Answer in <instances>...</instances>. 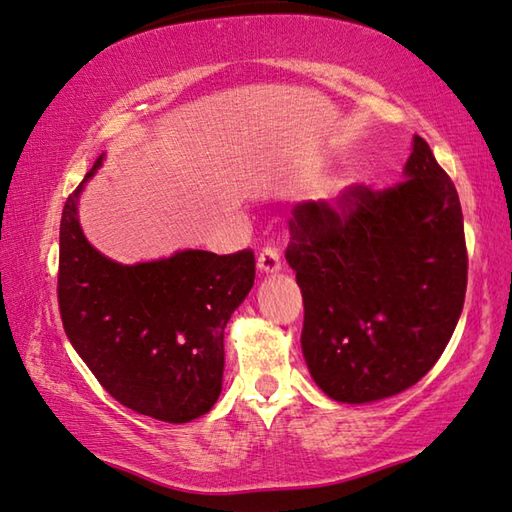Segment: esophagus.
Instances as JSON below:
<instances>
[{"mask_svg": "<svg viewBox=\"0 0 512 512\" xmlns=\"http://www.w3.org/2000/svg\"><path fill=\"white\" fill-rule=\"evenodd\" d=\"M257 268H259V273H264V275L277 273V270L282 268V257H279V253L273 246H266L262 253L257 255Z\"/></svg>", "mask_w": 512, "mask_h": 512, "instance_id": "1", "label": "esophagus"}]
</instances>
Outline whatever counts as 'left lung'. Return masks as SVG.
<instances>
[{
  "instance_id": "1",
  "label": "left lung",
  "mask_w": 512,
  "mask_h": 512,
  "mask_svg": "<svg viewBox=\"0 0 512 512\" xmlns=\"http://www.w3.org/2000/svg\"><path fill=\"white\" fill-rule=\"evenodd\" d=\"M404 177L384 190L355 184L335 204L302 202L288 222L286 262L304 297L302 350L335 402H375L417 384L462 315V206L419 135Z\"/></svg>"
}]
</instances>
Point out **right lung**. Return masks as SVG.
I'll use <instances>...</instances> for the list:
<instances>
[{
    "label": "right lung",
    "instance_id": "right-lung-1",
    "mask_svg": "<svg viewBox=\"0 0 512 512\" xmlns=\"http://www.w3.org/2000/svg\"><path fill=\"white\" fill-rule=\"evenodd\" d=\"M104 157V155H102ZM59 224L57 299L66 337L110 397L170 424L206 415L222 393L224 328L255 282L250 248L182 250L124 266L88 244L77 199Z\"/></svg>",
    "mask_w": 512,
    "mask_h": 512
}]
</instances>
